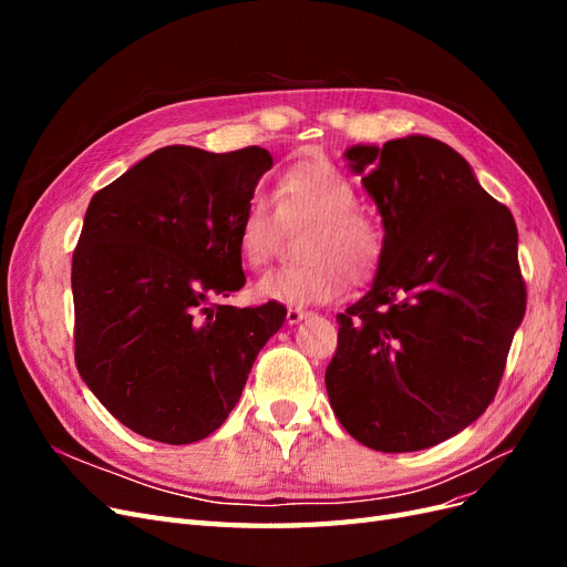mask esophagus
I'll return each mask as SVG.
<instances>
[{
    "instance_id": "obj_1",
    "label": "esophagus",
    "mask_w": 567,
    "mask_h": 567,
    "mask_svg": "<svg viewBox=\"0 0 567 567\" xmlns=\"http://www.w3.org/2000/svg\"><path fill=\"white\" fill-rule=\"evenodd\" d=\"M307 317V310H302V307H288L286 310V321L288 323H298Z\"/></svg>"
}]
</instances>
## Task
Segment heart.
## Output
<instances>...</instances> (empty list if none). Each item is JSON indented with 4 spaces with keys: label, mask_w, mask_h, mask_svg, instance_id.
<instances>
[{
    "label": "heart",
    "mask_w": 567,
    "mask_h": 567,
    "mask_svg": "<svg viewBox=\"0 0 567 567\" xmlns=\"http://www.w3.org/2000/svg\"><path fill=\"white\" fill-rule=\"evenodd\" d=\"M271 203L255 192L238 221L236 246L248 267L271 260L279 244L281 221H310L302 238L300 265L267 271L257 281V296L288 305L333 300L346 277L364 284L379 269L385 252V236L371 217L359 213L354 184L329 161H302L284 169L274 186Z\"/></svg>",
    "instance_id": "b5f03b06"
}]
</instances>
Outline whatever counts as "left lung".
Listing matches in <instances>:
<instances>
[{"label":"left lung","instance_id":"obj_1","mask_svg":"<svg viewBox=\"0 0 567 567\" xmlns=\"http://www.w3.org/2000/svg\"><path fill=\"white\" fill-rule=\"evenodd\" d=\"M379 205L385 252L369 293L338 319L326 392L340 425L375 452H419L492 404L527 288L511 210L431 136L352 146Z\"/></svg>","mask_w":567,"mask_h":567}]
</instances>
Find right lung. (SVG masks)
Segmentation results:
<instances>
[{"label": "right lung", "instance_id": "1", "mask_svg": "<svg viewBox=\"0 0 567 567\" xmlns=\"http://www.w3.org/2000/svg\"><path fill=\"white\" fill-rule=\"evenodd\" d=\"M271 167L260 146H165L96 192L73 250L75 367L142 437L198 442L227 421L286 307L244 288L236 229Z\"/></svg>", "mask_w": 567, "mask_h": 567}]
</instances>
